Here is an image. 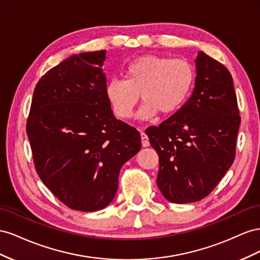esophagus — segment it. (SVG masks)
I'll list each match as a JSON object with an SVG mask.
<instances>
[{"mask_svg": "<svg viewBox=\"0 0 260 260\" xmlns=\"http://www.w3.org/2000/svg\"><path fill=\"white\" fill-rule=\"evenodd\" d=\"M140 138H142V145H143V147H148V146L150 145L149 139H148V136L145 134L144 132L140 133Z\"/></svg>", "mask_w": 260, "mask_h": 260, "instance_id": "34e87169", "label": "esophagus"}]
</instances>
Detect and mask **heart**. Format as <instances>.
Masks as SVG:
<instances>
[{
    "instance_id": "obj_1",
    "label": "heart",
    "mask_w": 260,
    "mask_h": 260,
    "mask_svg": "<svg viewBox=\"0 0 260 260\" xmlns=\"http://www.w3.org/2000/svg\"><path fill=\"white\" fill-rule=\"evenodd\" d=\"M124 80L111 79L106 85V97L114 114L129 120L139 101H145L139 117L146 120L159 111L163 115L181 109L195 84V70L185 58H170L147 54L126 66Z\"/></svg>"
}]
</instances>
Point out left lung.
Instances as JSON below:
<instances>
[{"instance_id": "left-lung-1", "label": "left lung", "mask_w": 260, "mask_h": 260, "mask_svg": "<svg viewBox=\"0 0 260 260\" xmlns=\"http://www.w3.org/2000/svg\"><path fill=\"white\" fill-rule=\"evenodd\" d=\"M190 98L158 127L146 129L159 155L157 185L169 202L202 200L235 158L241 116L233 78L223 64L199 52Z\"/></svg>"}]
</instances>
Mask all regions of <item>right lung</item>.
<instances>
[{
  "label": "right lung",
  "mask_w": 260,
  "mask_h": 260,
  "mask_svg": "<svg viewBox=\"0 0 260 260\" xmlns=\"http://www.w3.org/2000/svg\"><path fill=\"white\" fill-rule=\"evenodd\" d=\"M106 50L74 54L37 84L27 121L36 171L58 200L91 212L112 202L118 174L140 150L139 132L106 97Z\"/></svg>",
  "instance_id": "add662e5"
}]
</instances>
